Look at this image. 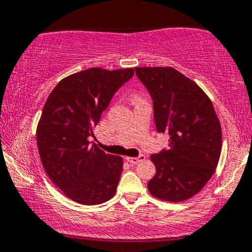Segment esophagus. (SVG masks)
<instances>
[{"mask_svg": "<svg viewBox=\"0 0 252 252\" xmlns=\"http://www.w3.org/2000/svg\"><path fill=\"white\" fill-rule=\"evenodd\" d=\"M144 155L143 154H141V155H138V157H136V158H126V160L128 162H131V164H138V162H141L142 160H144Z\"/></svg>", "mask_w": 252, "mask_h": 252, "instance_id": "1", "label": "esophagus"}]
</instances>
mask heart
I'll return each instance as SVG.
<instances>
[{
	"instance_id": "b5f03b06",
	"label": "heart",
	"mask_w": 252,
	"mask_h": 252,
	"mask_svg": "<svg viewBox=\"0 0 252 252\" xmlns=\"http://www.w3.org/2000/svg\"><path fill=\"white\" fill-rule=\"evenodd\" d=\"M134 100H138V98H134Z\"/></svg>"
}]
</instances>
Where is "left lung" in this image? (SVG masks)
<instances>
[{"label":"left lung","mask_w":252,"mask_h":252,"mask_svg":"<svg viewBox=\"0 0 252 252\" xmlns=\"http://www.w3.org/2000/svg\"><path fill=\"white\" fill-rule=\"evenodd\" d=\"M134 70L152 97L157 131L168 134V148L150 157L157 172L148 189L161 200H187L201 190L219 164L220 120L203 90L176 69Z\"/></svg>","instance_id":"obj_1"}]
</instances>
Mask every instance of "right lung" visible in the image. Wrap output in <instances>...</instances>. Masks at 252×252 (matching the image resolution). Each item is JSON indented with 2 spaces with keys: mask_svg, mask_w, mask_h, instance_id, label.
Masks as SVG:
<instances>
[{
  "mask_svg": "<svg viewBox=\"0 0 252 252\" xmlns=\"http://www.w3.org/2000/svg\"><path fill=\"white\" fill-rule=\"evenodd\" d=\"M133 69L92 68L62 80L43 107L36 132L41 162L68 198L98 205L115 194L123 159L90 142L93 127Z\"/></svg>",
  "mask_w": 252,
  "mask_h": 252,
  "instance_id": "right-lung-1",
  "label": "right lung"
}]
</instances>
